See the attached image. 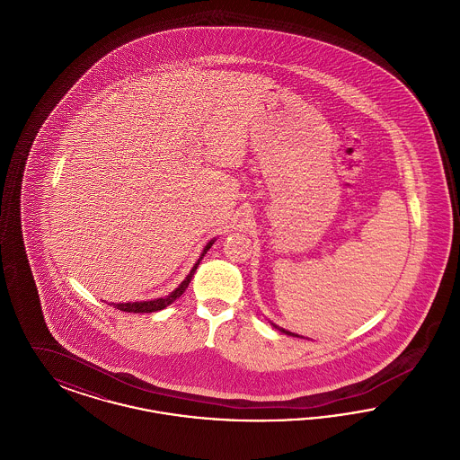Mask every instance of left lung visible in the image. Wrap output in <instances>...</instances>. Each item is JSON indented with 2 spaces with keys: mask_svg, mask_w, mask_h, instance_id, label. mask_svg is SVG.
Here are the masks:
<instances>
[{
  "mask_svg": "<svg viewBox=\"0 0 460 460\" xmlns=\"http://www.w3.org/2000/svg\"><path fill=\"white\" fill-rule=\"evenodd\" d=\"M272 326H274V328H278V326H276V324H272ZM279 329V331H281V332H286V334H289V336H298V334H293V332H289V331H285V329L283 328H278Z\"/></svg>",
  "mask_w": 460,
  "mask_h": 460,
  "instance_id": "8db88e82",
  "label": "left lung"
}]
</instances>
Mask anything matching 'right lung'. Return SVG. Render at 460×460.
<instances>
[{
  "label": "right lung",
  "instance_id": "add662e5",
  "mask_svg": "<svg viewBox=\"0 0 460 460\" xmlns=\"http://www.w3.org/2000/svg\"><path fill=\"white\" fill-rule=\"evenodd\" d=\"M214 241H208L207 243V246L203 248V252H201V255H199V259H198V262L193 265V269H191V272L188 274V278L181 283V285L175 288L174 291L169 295V296H165V298H155V300H148V302H129V304H110V305L115 306V308H119V310H124V312H134V314H150V312H156V310H162V308H165L167 305H171L172 302H175L184 291H186V288L190 285V281H191V278H193V274H195V270H197L198 265H199V261L205 257V253L210 250V246L214 244Z\"/></svg>",
  "mask_w": 460,
  "mask_h": 460
}]
</instances>
